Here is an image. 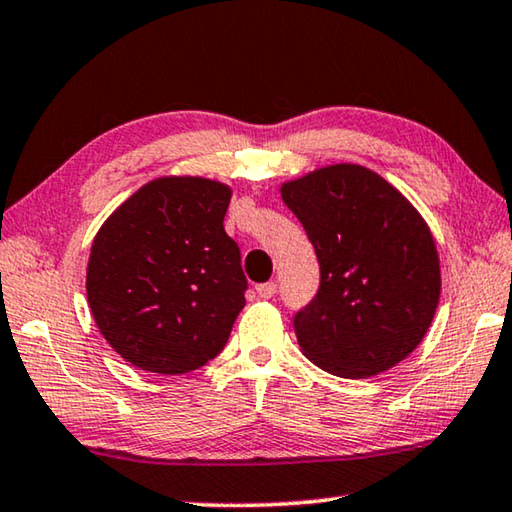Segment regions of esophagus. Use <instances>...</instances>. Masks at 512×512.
Masks as SVG:
<instances>
[{"label":"esophagus","instance_id":"esophagus-1","mask_svg":"<svg viewBox=\"0 0 512 512\" xmlns=\"http://www.w3.org/2000/svg\"><path fill=\"white\" fill-rule=\"evenodd\" d=\"M275 291H277V284H275V282L257 284V296H259V298H264V300L273 298V296H275Z\"/></svg>","mask_w":512,"mask_h":512}]
</instances>
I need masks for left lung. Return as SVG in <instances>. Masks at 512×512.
I'll list each match as a JSON object with an SVG mask.
<instances>
[{
  "mask_svg": "<svg viewBox=\"0 0 512 512\" xmlns=\"http://www.w3.org/2000/svg\"><path fill=\"white\" fill-rule=\"evenodd\" d=\"M320 264L316 296L293 316L302 352L345 379L379 375L424 339L440 298L433 237L375 171L334 164L282 185Z\"/></svg>",
  "mask_w": 512,
  "mask_h": 512,
  "instance_id": "1",
  "label": "left lung"
}]
</instances>
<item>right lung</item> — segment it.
<instances>
[{
    "label": "right lung",
    "mask_w": 512,
    "mask_h": 512,
    "mask_svg": "<svg viewBox=\"0 0 512 512\" xmlns=\"http://www.w3.org/2000/svg\"><path fill=\"white\" fill-rule=\"evenodd\" d=\"M230 189L205 178H158L101 225L88 302L103 339L133 366L183 375L219 354L248 289L223 216Z\"/></svg>",
    "instance_id": "right-lung-1"
}]
</instances>
